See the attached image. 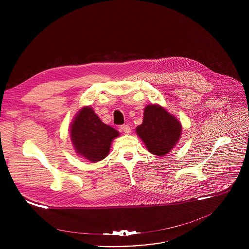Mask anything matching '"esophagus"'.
I'll list each match as a JSON object with an SVG mask.
<instances>
[{"mask_svg":"<svg viewBox=\"0 0 249 249\" xmlns=\"http://www.w3.org/2000/svg\"><path fill=\"white\" fill-rule=\"evenodd\" d=\"M121 130L124 131V132L126 133V134L130 133V127H129L128 124H122V125H121Z\"/></svg>","mask_w":249,"mask_h":249,"instance_id":"esophagus-1","label":"esophagus"}]
</instances>
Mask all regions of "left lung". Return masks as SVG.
I'll use <instances>...</instances> for the list:
<instances>
[{
	"instance_id": "8db88e82",
	"label": "left lung",
	"mask_w": 249,
	"mask_h": 249,
	"mask_svg": "<svg viewBox=\"0 0 249 249\" xmlns=\"http://www.w3.org/2000/svg\"><path fill=\"white\" fill-rule=\"evenodd\" d=\"M136 131L150 153L164 156L178 142L181 124L164 108L150 105L145 107L142 124Z\"/></svg>"
}]
</instances>
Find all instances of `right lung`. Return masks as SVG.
<instances>
[{"label":"right lung","mask_w":249,"mask_h":249,"mask_svg":"<svg viewBox=\"0 0 249 249\" xmlns=\"http://www.w3.org/2000/svg\"><path fill=\"white\" fill-rule=\"evenodd\" d=\"M71 141L76 152L91 162L106 158L111 142L119 132L104 124L91 107L82 108L71 125Z\"/></svg>","instance_id":"right-lung-1"}]
</instances>
